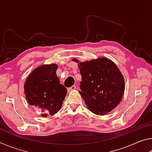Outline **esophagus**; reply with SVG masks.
<instances>
[{
	"label": "esophagus",
	"instance_id": "obj_1",
	"mask_svg": "<svg viewBox=\"0 0 152 152\" xmlns=\"http://www.w3.org/2000/svg\"><path fill=\"white\" fill-rule=\"evenodd\" d=\"M76 85H73V86H72L71 87H70V88H68V92H70L71 91H73V90H74L76 88Z\"/></svg>",
	"mask_w": 152,
	"mask_h": 152
}]
</instances>
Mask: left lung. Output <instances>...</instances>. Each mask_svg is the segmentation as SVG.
Returning <instances> with one entry per match:
<instances>
[{"instance_id":"left-lung-1","label":"left lung","mask_w":152,"mask_h":152,"mask_svg":"<svg viewBox=\"0 0 152 152\" xmlns=\"http://www.w3.org/2000/svg\"><path fill=\"white\" fill-rule=\"evenodd\" d=\"M73 61L78 62L77 59ZM81 96L88 109L96 115H106L121 101L124 78L117 66L105 58L80 62Z\"/></svg>"}]
</instances>
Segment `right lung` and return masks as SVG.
<instances>
[{"label": "right lung", "mask_w": 152, "mask_h": 152, "mask_svg": "<svg viewBox=\"0 0 152 152\" xmlns=\"http://www.w3.org/2000/svg\"><path fill=\"white\" fill-rule=\"evenodd\" d=\"M57 69L54 64L39 66L27 77L24 85L28 102L42 109L43 117L54 115L60 109L68 92L60 84Z\"/></svg>", "instance_id": "add662e5"}]
</instances>
